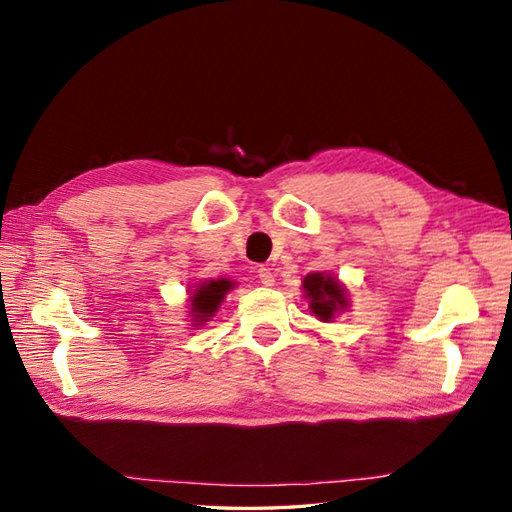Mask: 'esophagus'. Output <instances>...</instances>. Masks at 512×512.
Returning <instances> with one entry per match:
<instances>
[{"instance_id":"34e87169","label":"esophagus","mask_w":512,"mask_h":512,"mask_svg":"<svg viewBox=\"0 0 512 512\" xmlns=\"http://www.w3.org/2000/svg\"><path fill=\"white\" fill-rule=\"evenodd\" d=\"M257 277H259V284H262V286H273L275 284V275L270 273V270L264 268V266L257 270Z\"/></svg>"}]
</instances>
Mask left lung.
I'll return each instance as SVG.
<instances>
[{"label": "left lung", "mask_w": 512, "mask_h": 512, "mask_svg": "<svg viewBox=\"0 0 512 512\" xmlns=\"http://www.w3.org/2000/svg\"><path fill=\"white\" fill-rule=\"evenodd\" d=\"M303 295L310 301V310L317 314L321 321H332L336 312H343L347 303V290L332 275L310 273L303 279Z\"/></svg>", "instance_id": "left-lung-1"}]
</instances>
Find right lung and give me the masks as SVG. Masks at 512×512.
I'll list each match as a JSON object with an SVG mask.
<instances>
[{
  "label": "right lung",
  "mask_w": 512,
  "mask_h": 512,
  "mask_svg": "<svg viewBox=\"0 0 512 512\" xmlns=\"http://www.w3.org/2000/svg\"><path fill=\"white\" fill-rule=\"evenodd\" d=\"M233 286H235L233 281L228 279H209L193 286L195 290H191V297H189L191 301L189 317L195 328H198V325H204L217 310H220V303L224 301L226 292Z\"/></svg>",
  "instance_id": "right-lung-1"
}]
</instances>
